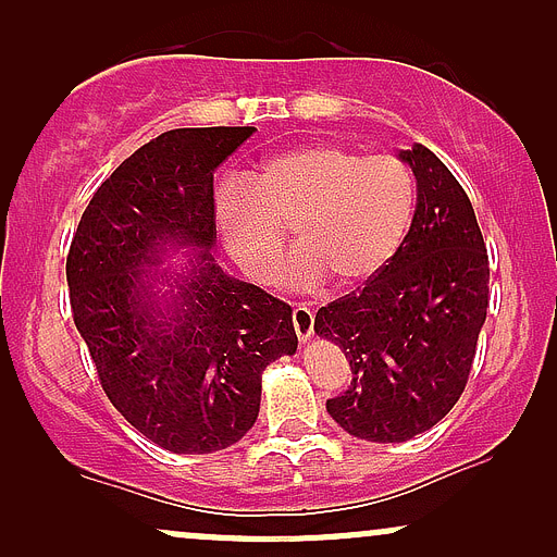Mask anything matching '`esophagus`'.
I'll list each match as a JSON object with an SVG mask.
<instances>
[{"label": "esophagus", "mask_w": 557, "mask_h": 557, "mask_svg": "<svg viewBox=\"0 0 557 557\" xmlns=\"http://www.w3.org/2000/svg\"><path fill=\"white\" fill-rule=\"evenodd\" d=\"M293 324H296V335L300 343H309L314 335V311L309 306H296L293 309Z\"/></svg>", "instance_id": "obj_1"}]
</instances>
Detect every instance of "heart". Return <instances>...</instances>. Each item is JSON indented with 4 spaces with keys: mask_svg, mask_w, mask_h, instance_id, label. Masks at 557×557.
I'll list each match as a JSON object with an SVG mask.
<instances>
[{
    "mask_svg": "<svg viewBox=\"0 0 557 557\" xmlns=\"http://www.w3.org/2000/svg\"><path fill=\"white\" fill-rule=\"evenodd\" d=\"M413 203L417 185L398 157L314 144L270 157L246 185H225L216 220L230 253L257 283H272L285 230H293L300 251L285 270L287 283L309 287L330 277L348 290L395 257Z\"/></svg>",
    "mask_w": 557,
    "mask_h": 557,
    "instance_id": "1",
    "label": "heart"
}]
</instances>
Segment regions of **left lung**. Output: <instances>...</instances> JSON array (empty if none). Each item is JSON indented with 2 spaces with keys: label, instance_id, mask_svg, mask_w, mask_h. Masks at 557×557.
<instances>
[{
  "label": "left lung",
  "instance_id": "left-lung-1",
  "mask_svg": "<svg viewBox=\"0 0 557 557\" xmlns=\"http://www.w3.org/2000/svg\"><path fill=\"white\" fill-rule=\"evenodd\" d=\"M400 159L417 175L411 230L374 277L314 319L354 372L330 417L369 443H406L456 406L490 306L487 246L461 183L421 144Z\"/></svg>",
  "mask_w": 557,
  "mask_h": 557
}]
</instances>
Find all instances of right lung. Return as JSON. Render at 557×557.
Wrapping results in <instances>:
<instances>
[{
    "label": "right lung",
    "mask_w": 557,
    "mask_h": 557,
    "mask_svg": "<svg viewBox=\"0 0 557 557\" xmlns=\"http://www.w3.org/2000/svg\"><path fill=\"white\" fill-rule=\"evenodd\" d=\"M253 127H177L99 185L67 253L75 327L101 389L151 443L225 450L259 417L261 374L298 348L293 309L214 264V170ZM164 242L202 251L164 318L139 267ZM160 319L157 320L156 317Z\"/></svg>",
    "instance_id": "right-lung-1"
}]
</instances>
